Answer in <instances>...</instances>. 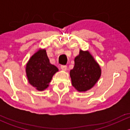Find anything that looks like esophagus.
I'll return each mask as SVG.
<instances>
[{"label":"esophagus","mask_w":130,"mask_h":130,"mask_svg":"<svg viewBox=\"0 0 130 130\" xmlns=\"http://www.w3.org/2000/svg\"><path fill=\"white\" fill-rule=\"evenodd\" d=\"M60 69H61L62 70H63V71H66L67 69V67L66 65H61Z\"/></svg>","instance_id":"1"}]
</instances>
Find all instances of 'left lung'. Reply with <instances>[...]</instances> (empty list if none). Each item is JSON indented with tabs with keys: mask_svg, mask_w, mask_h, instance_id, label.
Here are the masks:
<instances>
[{
	"mask_svg": "<svg viewBox=\"0 0 130 130\" xmlns=\"http://www.w3.org/2000/svg\"><path fill=\"white\" fill-rule=\"evenodd\" d=\"M75 65L70 71L72 85L78 92L92 88L101 75V69L89 51L80 50L74 59Z\"/></svg>",
	"mask_w": 130,
	"mask_h": 130,
	"instance_id": "obj_1",
	"label": "left lung"
}]
</instances>
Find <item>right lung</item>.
I'll list each match as a JSON object with an SVG mask.
<instances>
[{"mask_svg": "<svg viewBox=\"0 0 130 130\" xmlns=\"http://www.w3.org/2000/svg\"><path fill=\"white\" fill-rule=\"evenodd\" d=\"M57 72V67L50 63L45 49L38 50L26 64L28 82L39 91H43L49 86L53 75Z\"/></svg>", "mask_w": 130, "mask_h": 130, "instance_id": "right-lung-1", "label": "right lung"}]
</instances>
